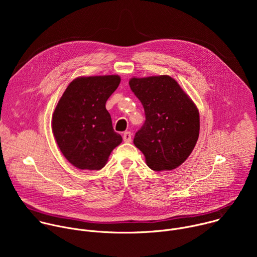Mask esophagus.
Wrapping results in <instances>:
<instances>
[{"label":"esophagus","mask_w":257,"mask_h":257,"mask_svg":"<svg viewBox=\"0 0 257 257\" xmlns=\"http://www.w3.org/2000/svg\"><path fill=\"white\" fill-rule=\"evenodd\" d=\"M123 140H124L125 142H131V140H132V134H131V132H129V131L125 132V133L123 134Z\"/></svg>","instance_id":"1"}]
</instances>
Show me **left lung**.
<instances>
[{
	"instance_id": "left-lung-1",
	"label": "left lung",
	"mask_w": 257,
	"mask_h": 257,
	"mask_svg": "<svg viewBox=\"0 0 257 257\" xmlns=\"http://www.w3.org/2000/svg\"><path fill=\"white\" fill-rule=\"evenodd\" d=\"M129 85L141 101L145 122L134 144L154 171H171L184 163L199 136V112L178 82L168 76L133 77Z\"/></svg>"
}]
</instances>
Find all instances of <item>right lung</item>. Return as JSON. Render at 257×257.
Here are the masks:
<instances>
[{
    "label": "right lung",
    "instance_id": "add662e5",
    "mask_svg": "<svg viewBox=\"0 0 257 257\" xmlns=\"http://www.w3.org/2000/svg\"><path fill=\"white\" fill-rule=\"evenodd\" d=\"M121 81L118 75L78 77L61 96L52 130L63 156L80 170L102 169L122 136L113 129L105 108Z\"/></svg>",
    "mask_w": 257,
    "mask_h": 257
}]
</instances>
